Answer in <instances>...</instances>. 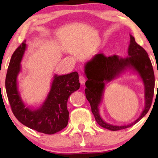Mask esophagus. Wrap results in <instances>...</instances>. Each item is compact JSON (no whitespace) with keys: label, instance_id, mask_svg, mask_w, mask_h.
<instances>
[{"label":"esophagus","instance_id":"esophagus-1","mask_svg":"<svg viewBox=\"0 0 158 158\" xmlns=\"http://www.w3.org/2000/svg\"><path fill=\"white\" fill-rule=\"evenodd\" d=\"M79 83L80 84H81V85H83V84H85V78L83 76H80L79 77Z\"/></svg>","mask_w":158,"mask_h":158}]
</instances>
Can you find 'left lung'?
Returning <instances> with one entry per match:
<instances>
[{
    "label": "left lung",
    "instance_id": "8db88e82",
    "mask_svg": "<svg viewBox=\"0 0 158 158\" xmlns=\"http://www.w3.org/2000/svg\"><path fill=\"white\" fill-rule=\"evenodd\" d=\"M130 37L127 57L122 58L117 55L106 57L103 53H99L84 65V73L87 77L85 93L91 106L92 113L101 127L112 131L125 129L139 121L148 113L153 97L155 75L151 61L145 49L135 42V37L132 35H130ZM130 71L137 74L143 81L144 108L140 116L129 124L117 126L109 124L103 121L98 109L102 101L105 85Z\"/></svg>",
    "mask_w": 158,
    "mask_h": 158
}]
</instances>
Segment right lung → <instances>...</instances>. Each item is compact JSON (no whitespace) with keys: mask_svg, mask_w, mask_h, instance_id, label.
<instances>
[{"mask_svg":"<svg viewBox=\"0 0 158 158\" xmlns=\"http://www.w3.org/2000/svg\"><path fill=\"white\" fill-rule=\"evenodd\" d=\"M27 48L23 42L13 53L5 79V89L13 114L17 120L31 129L53 135L65 128L68 123V100L80 87L79 74H53L50 90L37 107L26 105L19 89L18 77L22 69L21 61Z\"/></svg>","mask_w":158,"mask_h":158,"instance_id":"obj_1","label":"right lung"}]
</instances>
